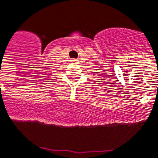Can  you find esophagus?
Listing matches in <instances>:
<instances>
[{"label":"esophagus","mask_w":158,"mask_h":158,"mask_svg":"<svg viewBox=\"0 0 158 158\" xmlns=\"http://www.w3.org/2000/svg\"><path fill=\"white\" fill-rule=\"evenodd\" d=\"M72 61H73V62H77V60H75V59H73V60H72Z\"/></svg>","instance_id":"34e87169"}]
</instances>
